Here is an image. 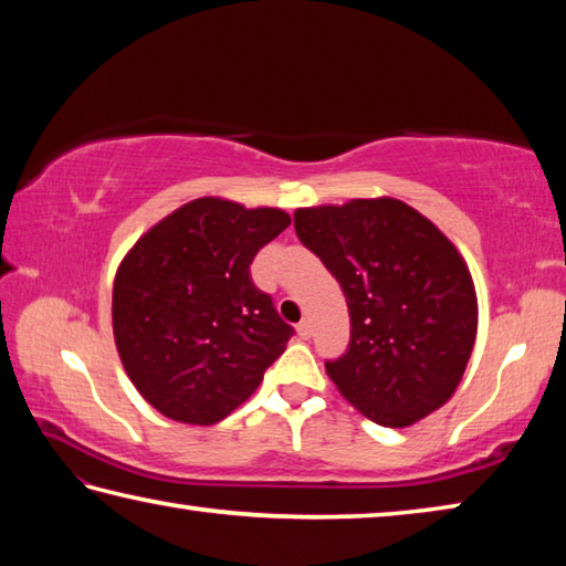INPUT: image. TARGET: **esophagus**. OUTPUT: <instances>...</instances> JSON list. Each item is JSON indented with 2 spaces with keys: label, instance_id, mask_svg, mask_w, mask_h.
I'll return each instance as SVG.
<instances>
[{
  "label": "esophagus",
  "instance_id": "esophagus-1",
  "mask_svg": "<svg viewBox=\"0 0 566 566\" xmlns=\"http://www.w3.org/2000/svg\"><path fill=\"white\" fill-rule=\"evenodd\" d=\"M298 335L303 340H308L311 335H313V325H311V321H301L298 323Z\"/></svg>",
  "mask_w": 566,
  "mask_h": 566
}]
</instances>
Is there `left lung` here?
<instances>
[{
  "label": "left lung",
  "mask_w": 566,
  "mask_h": 566,
  "mask_svg": "<svg viewBox=\"0 0 566 566\" xmlns=\"http://www.w3.org/2000/svg\"><path fill=\"white\" fill-rule=\"evenodd\" d=\"M293 218L348 301L350 345L325 363L343 398L385 428L442 408L478 335L474 283L450 238L388 196L298 208Z\"/></svg>",
  "instance_id": "obj_1"
}]
</instances>
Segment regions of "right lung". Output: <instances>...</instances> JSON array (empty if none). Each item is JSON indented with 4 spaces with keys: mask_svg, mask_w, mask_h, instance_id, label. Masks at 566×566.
I'll use <instances>...</instances> for the list:
<instances>
[{
    "mask_svg": "<svg viewBox=\"0 0 566 566\" xmlns=\"http://www.w3.org/2000/svg\"><path fill=\"white\" fill-rule=\"evenodd\" d=\"M291 226L281 208L206 196L138 238L114 277V340L144 400L213 424L251 398L293 328L258 291L251 263Z\"/></svg>",
    "mask_w": 566,
    "mask_h": 566,
    "instance_id": "right-lung-1",
    "label": "right lung"
}]
</instances>
